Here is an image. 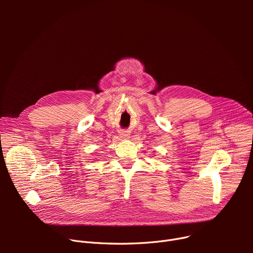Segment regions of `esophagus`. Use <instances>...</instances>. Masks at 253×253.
<instances>
[{"label": "esophagus", "mask_w": 253, "mask_h": 253, "mask_svg": "<svg viewBox=\"0 0 253 253\" xmlns=\"http://www.w3.org/2000/svg\"><path fill=\"white\" fill-rule=\"evenodd\" d=\"M120 135H121V137H122V138H128V136H129V134H128V133H126V132H122V133L120 134Z\"/></svg>", "instance_id": "esophagus-1"}]
</instances>
